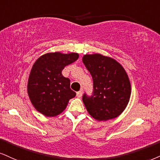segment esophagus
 <instances>
[{
    "mask_svg": "<svg viewBox=\"0 0 160 160\" xmlns=\"http://www.w3.org/2000/svg\"><path fill=\"white\" fill-rule=\"evenodd\" d=\"M76 96H77V97H78V98H81V97H82V91L77 92H76Z\"/></svg>",
    "mask_w": 160,
    "mask_h": 160,
    "instance_id": "34e87169",
    "label": "esophagus"
}]
</instances>
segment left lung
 <instances>
[{
	"instance_id": "1",
	"label": "left lung",
	"mask_w": 160,
	"mask_h": 160,
	"mask_svg": "<svg viewBox=\"0 0 160 160\" xmlns=\"http://www.w3.org/2000/svg\"><path fill=\"white\" fill-rule=\"evenodd\" d=\"M82 62L93 81L92 96L82 97L87 110L98 121L115 119L125 110L131 97L127 72L115 59L99 53L84 55Z\"/></svg>"
}]
</instances>
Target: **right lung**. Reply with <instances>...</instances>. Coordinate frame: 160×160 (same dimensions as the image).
Here are the masks:
<instances>
[{
    "label": "right lung",
    "instance_id": "add662e5",
    "mask_svg": "<svg viewBox=\"0 0 160 160\" xmlns=\"http://www.w3.org/2000/svg\"><path fill=\"white\" fill-rule=\"evenodd\" d=\"M78 58L76 52H48L35 61L29 73L27 93L37 111L47 117L62 113L76 92L62 70Z\"/></svg>",
    "mask_w": 160,
    "mask_h": 160
}]
</instances>
